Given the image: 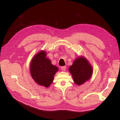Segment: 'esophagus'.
Instances as JSON below:
<instances>
[{"label":"esophagus","instance_id":"34e87169","mask_svg":"<svg viewBox=\"0 0 120 120\" xmlns=\"http://www.w3.org/2000/svg\"><path fill=\"white\" fill-rule=\"evenodd\" d=\"M66 68H67V67H66V66H63V67H61V70L62 71H65Z\"/></svg>","mask_w":120,"mask_h":120}]
</instances>
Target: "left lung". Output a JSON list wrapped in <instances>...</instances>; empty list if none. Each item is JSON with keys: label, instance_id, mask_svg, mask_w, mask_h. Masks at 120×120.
Returning a JSON list of instances; mask_svg holds the SVG:
<instances>
[{"label": "left lung", "instance_id": "left-lung-1", "mask_svg": "<svg viewBox=\"0 0 120 120\" xmlns=\"http://www.w3.org/2000/svg\"><path fill=\"white\" fill-rule=\"evenodd\" d=\"M73 80L77 85H81L89 80L93 73V68L88 61L83 57L76 59L69 68Z\"/></svg>", "mask_w": 120, "mask_h": 120}]
</instances>
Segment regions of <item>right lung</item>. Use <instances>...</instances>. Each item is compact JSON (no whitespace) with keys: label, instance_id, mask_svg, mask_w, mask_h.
<instances>
[{"label":"right lung","instance_id":"1","mask_svg":"<svg viewBox=\"0 0 120 120\" xmlns=\"http://www.w3.org/2000/svg\"><path fill=\"white\" fill-rule=\"evenodd\" d=\"M46 52L42 50L35 55L30 63V74L35 82L45 88L49 87L53 80L58 68L46 57Z\"/></svg>","mask_w":120,"mask_h":120}]
</instances>
